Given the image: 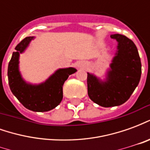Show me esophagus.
<instances>
[{
  "label": "esophagus",
  "instance_id": "34e87169",
  "mask_svg": "<svg viewBox=\"0 0 150 150\" xmlns=\"http://www.w3.org/2000/svg\"><path fill=\"white\" fill-rule=\"evenodd\" d=\"M84 63H83V62H80L79 64V67H84Z\"/></svg>",
  "mask_w": 150,
  "mask_h": 150
}]
</instances>
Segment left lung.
<instances>
[{
    "label": "left lung",
    "instance_id": "1",
    "mask_svg": "<svg viewBox=\"0 0 150 150\" xmlns=\"http://www.w3.org/2000/svg\"><path fill=\"white\" fill-rule=\"evenodd\" d=\"M111 38L118 42V46L106 81H101L90 73L87 78L89 98L105 108L125 103L138 85L142 75V62L134 42L119 34Z\"/></svg>",
    "mask_w": 150,
    "mask_h": 150
}]
</instances>
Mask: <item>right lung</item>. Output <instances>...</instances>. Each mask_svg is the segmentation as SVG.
I'll return each instance as SVG.
<instances>
[{
    "label": "right lung",
    "mask_w": 150,
    "mask_h": 150,
    "mask_svg": "<svg viewBox=\"0 0 150 150\" xmlns=\"http://www.w3.org/2000/svg\"><path fill=\"white\" fill-rule=\"evenodd\" d=\"M34 37H26L15 47L16 51L8 62V79L12 93L22 105L34 112H47L57 107L62 100V86L69 75L77 70L59 69L47 80L38 85L27 83L19 71V55L26 49Z\"/></svg>",
    "instance_id": "obj_1"
}]
</instances>
